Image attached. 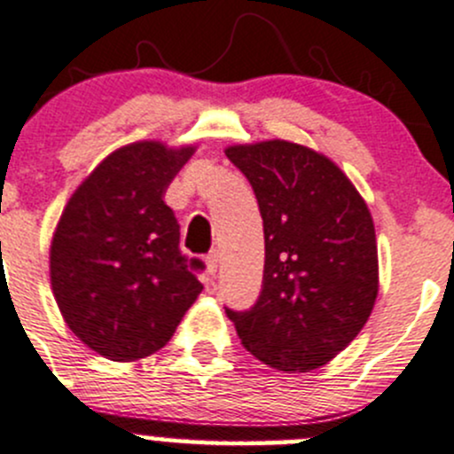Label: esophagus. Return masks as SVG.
I'll return each mask as SVG.
<instances>
[{"mask_svg":"<svg viewBox=\"0 0 454 454\" xmlns=\"http://www.w3.org/2000/svg\"><path fill=\"white\" fill-rule=\"evenodd\" d=\"M218 262H221V254H218L216 249L209 251V254L205 255V264H207V273H209V276H216Z\"/></svg>","mask_w":454,"mask_h":454,"instance_id":"1","label":"esophagus"}]
</instances>
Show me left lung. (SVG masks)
Listing matches in <instances>:
<instances>
[{"instance_id":"8db88e82","label":"left lung","mask_w":454,"mask_h":454,"mask_svg":"<svg viewBox=\"0 0 454 454\" xmlns=\"http://www.w3.org/2000/svg\"><path fill=\"white\" fill-rule=\"evenodd\" d=\"M264 227L262 291L225 309L242 347L278 371H313L348 347L378 298L369 207L326 156L289 141L233 145Z\"/></svg>"}]
</instances>
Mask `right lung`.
<instances>
[{
	"label": "right lung",
	"mask_w": 454,
	"mask_h": 454,
	"mask_svg": "<svg viewBox=\"0 0 454 454\" xmlns=\"http://www.w3.org/2000/svg\"><path fill=\"white\" fill-rule=\"evenodd\" d=\"M194 147L143 141L112 152L66 205L51 247L52 294L83 344L114 362L163 348L203 285L181 254L163 192Z\"/></svg>",
	"instance_id": "add662e5"
}]
</instances>
